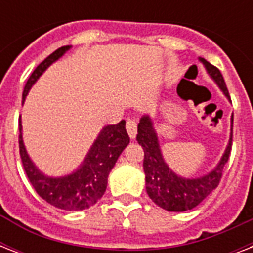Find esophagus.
Masks as SVG:
<instances>
[{
	"label": "esophagus",
	"instance_id": "34e87169",
	"mask_svg": "<svg viewBox=\"0 0 253 253\" xmlns=\"http://www.w3.org/2000/svg\"><path fill=\"white\" fill-rule=\"evenodd\" d=\"M136 127H138V125H136V122H135L134 119H128V121H127L126 130L127 132H128L130 139H135V136H136Z\"/></svg>",
	"mask_w": 253,
	"mask_h": 253
}]
</instances>
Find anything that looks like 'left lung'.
<instances>
[{
    "label": "left lung",
    "instance_id": "8db88e82",
    "mask_svg": "<svg viewBox=\"0 0 253 253\" xmlns=\"http://www.w3.org/2000/svg\"><path fill=\"white\" fill-rule=\"evenodd\" d=\"M200 63L205 67L206 73L219 87L226 98L231 102L227 87L224 84L223 76L219 69L215 68L209 61L198 57ZM232 121L231 132L226 146V150L220 156L216 166L202 176L185 177L176 173L167 164L163 156L158 131L150 114H144L139 121L136 140L144 150L143 169L146 174L147 194L155 204L168 211H186L192 210L202 202L214 189L218 186L223 172L224 164L228 162L232 143Z\"/></svg>",
    "mask_w": 253,
    "mask_h": 253
}]
</instances>
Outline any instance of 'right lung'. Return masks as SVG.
<instances>
[{
    "label": "right lung",
    "instance_id": "1",
    "mask_svg": "<svg viewBox=\"0 0 253 253\" xmlns=\"http://www.w3.org/2000/svg\"><path fill=\"white\" fill-rule=\"evenodd\" d=\"M71 48L72 45L60 47L38 65L26 83L22 102H25L30 89L41 79L42 75ZM22 131L23 127L19 119V154L30 182L43 200L65 211L89 209L103 196L109 173L130 143L126 131V121H121L117 125H106L99 131L80 166L63 176H48L38 168L33 159L30 158Z\"/></svg>",
    "mask_w": 253,
    "mask_h": 253
}]
</instances>
